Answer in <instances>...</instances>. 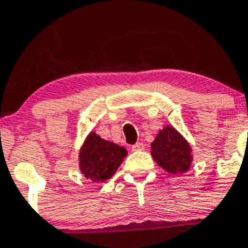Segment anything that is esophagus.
<instances>
[{
	"instance_id": "34e87169",
	"label": "esophagus",
	"mask_w": 248,
	"mask_h": 248,
	"mask_svg": "<svg viewBox=\"0 0 248 248\" xmlns=\"http://www.w3.org/2000/svg\"><path fill=\"white\" fill-rule=\"evenodd\" d=\"M131 149L134 150V152H140V150L144 149V144H143V143H141V142H139V143H136V144L132 145Z\"/></svg>"
}]
</instances>
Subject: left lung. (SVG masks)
<instances>
[{"label": "left lung", "instance_id": "8db88e82", "mask_svg": "<svg viewBox=\"0 0 248 248\" xmlns=\"http://www.w3.org/2000/svg\"><path fill=\"white\" fill-rule=\"evenodd\" d=\"M153 159L170 174H181L190 168L191 148L173 127L167 126L159 132L152 143Z\"/></svg>", "mask_w": 248, "mask_h": 248}]
</instances>
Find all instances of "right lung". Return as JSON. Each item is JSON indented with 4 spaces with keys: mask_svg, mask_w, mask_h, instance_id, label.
<instances>
[{
    "mask_svg": "<svg viewBox=\"0 0 248 248\" xmlns=\"http://www.w3.org/2000/svg\"><path fill=\"white\" fill-rule=\"evenodd\" d=\"M126 150L113 142L105 141L92 132L80 152V168L87 179L105 181L118 170Z\"/></svg>",
    "mask_w": 248,
    "mask_h": 248,
    "instance_id": "1",
    "label": "right lung"
}]
</instances>
